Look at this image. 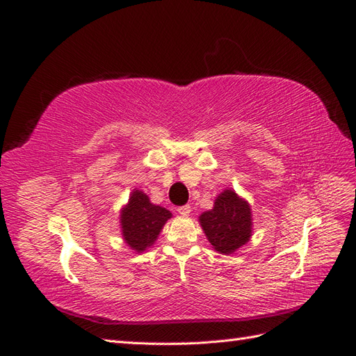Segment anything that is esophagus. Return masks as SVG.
<instances>
[{
  "label": "esophagus",
  "mask_w": 356,
  "mask_h": 356,
  "mask_svg": "<svg viewBox=\"0 0 356 356\" xmlns=\"http://www.w3.org/2000/svg\"><path fill=\"white\" fill-rule=\"evenodd\" d=\"M190 212H191V207H190V204H186V207H179V208H178V213L182 215V217H188Z\"/></svg>",
  "instance_id": "esophagus-1"
}]
</instances>
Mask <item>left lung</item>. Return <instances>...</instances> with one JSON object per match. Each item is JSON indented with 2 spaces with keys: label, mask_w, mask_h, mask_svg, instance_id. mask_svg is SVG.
<instances>
[{
  "label": "left lung",
  "mask_w": 356,
  "mask_h": 356,
  "mask_svg": "<svg viewBox=\"0 0 356 356\" xmlns=\"http://www.w3.org/2000/svg\"><path fill=\"white\" fill-rule=\"evenodd\" d=\"M199 222L215 251L234 254L252 236L251 204L234 190L225 188L215 197L213 208L199 215Z\"/></svg>",
  "instance_id": "1"
}]
</instances>
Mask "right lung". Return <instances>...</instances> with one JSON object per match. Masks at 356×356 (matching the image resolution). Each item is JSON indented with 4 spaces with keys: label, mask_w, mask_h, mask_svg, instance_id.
Wrapping results in <instances>:
<instances>
[{
    "label": "right lung",
    "mask_w": 356,
    "mask_h": 356,
    "mask_svg": "<svg viewBox=\"0 0 356 356\" xmlns=\"http://www.w3.org/2000/svg\"><path fill=\"white\" fill-rule=\"evenodd\" d=\"M172 212L152 203L144 191L135 188L120 211V229L124 243L136 254L152 248Z\"/></svg>",
    "instance_id": "1"
}]
</instances>
